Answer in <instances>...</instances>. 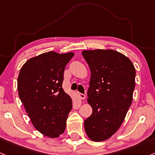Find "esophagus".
Instances as JSON below:
<instances>
[{"label":"esophagus","instance_id":"obj_1","mask_svg":"<svg viewBox=\"0 0 155 155\" xmlns=\"http://www.w3.org/2000/svg\"><path fill=\"white\" fill-rule=\"evenodd\" d=\"M78 96H79V98H80V99H81V100L85 99V98H86L85 95L82 94V93H78Z\"/></svg>","mask_w":155,"mask_h":155}]
</instances>
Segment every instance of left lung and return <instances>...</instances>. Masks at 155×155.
Here are the masks:
<instances>
[{
	"label": "left lung",
	"instance_id": "8db88e82",
	"mask_svg": "<svg viewBox=\"0 0 155 155\" xmlns=\"http://www.w3.org/2000/svg\"><path fill=\"white\" fill-rule=\"evenodd\" d=\"M81 54L91 69L87 102L93 109L84 130L91 140L100 142L114 135L124 120L132 101L135 68L128 57L111 49Z\"/></svg>",
	"mask_w": 155,
	"mask_h": 155
}]
</instances>
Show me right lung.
I'll return each mask as SVG.
<instances>
[{"label":"right lung","mask_w":155,"mask_h":155,"mask_svg":"<svg viewBox=\"0 0 155 155\" xmlns=\"http://www.w3.org/2000/svg\"><path fill=\"white\" fill-rule=\"evenodd\" d=\"M73 52L48 51L25 62L18 78L20 99L37 131L55 138L64 132L72 100L62 88L66 64Z\"/></svg>","instance_id":"1"}]
</instances>
